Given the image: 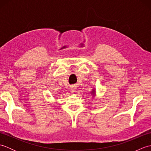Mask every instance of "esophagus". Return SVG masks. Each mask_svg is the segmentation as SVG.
Instances as JSON below:
<instances>
[{
	"mask_svg": "<svg viewBox=\"0 0 151 151\" xmlns=\"http://www.w3.org/2000/svg\"><path fill=\"white\" fill-rule=\"evenodd\" d=\"M76 86H71V88H70V91H71L72 93H75L76 91Z\"/></svg>",
	"mask_w": 151,
	"mask_h": 151,
	"instance_id": "34e87169",
	"label": "esophagus"
}]
</instances>
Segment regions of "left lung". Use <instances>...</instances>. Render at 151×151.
<instances>
[{"mask_svg": "<svg viewBox=\"0 0 151 151\" xmlns=\"http://www.w3.org/2000/svg\"><path fill=\"white\" fill-rule=\"evenodd\" d=\"M90 93H91V95L93 96V97H95V95H96V91H95V89H92V90H91V91L90 92Z\"/></svg>", "mask_w": 151, "mask_h": 151, "instance_id": "left-lung-1", "label": "left lung"}]
</instances>
